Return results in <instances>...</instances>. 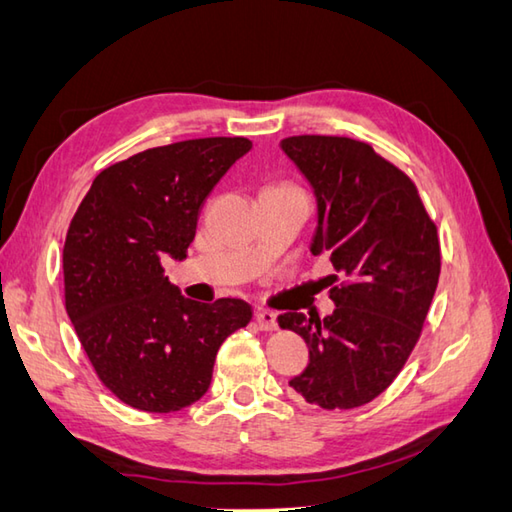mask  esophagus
<instances>
[{"label": "esophagus", "mask_w": 512, "mask_h": 512, "mask_svg": "<svg viewBox=\"0 0 512 512\" xmlns=\"http://www.w3.org/2000/svg\"><path fill=\"white\" fill-rule=\"evenodd\" d=\"M255 320L262 331H275L277 329V315L273 311H257Z\"/></svg>", "instance_id": "obj_1"}]
</instances>
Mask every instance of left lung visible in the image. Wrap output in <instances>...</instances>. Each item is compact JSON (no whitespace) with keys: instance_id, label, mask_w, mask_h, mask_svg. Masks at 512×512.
<instances>
[{"instance_id":"left-lung-1","label":"left lung","mask_w":512,"mask_h":512,"mask_svg":"<svg viewBox=\"0 0 512 512\" xmlns=\"http://www.w3.org/2000/svg\"><path fill=\"white\" fill-rule=\"evenodd\" d=\"M280 147L318 201L311 253L327 255L331 284L340 280L324 320L277 318L309 345V365L288 385L311 405L353 410L383 394L416 347L439 284V235L410 176L371 145L291 136Z\"/></svg>"}]
</instances>
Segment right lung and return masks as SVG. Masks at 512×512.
<instances>
[{
	"mask_svg": "<svg viewBox=\"0 0 512 512\" xmlns=\"http://www.w3.org/2000/svg\"><path fill=\"white\" fill-rule=\"evenodd\" d=\"M248 138H194L102 170L71 219L62 250L64 304L111 394L143 412H179L208 392L217 351L253 309L183 297L163 259H185L203 201Z\"/></svg>",
	"mask_w": 512,
	"mask_h": 512,
	"instance_id": "1",
	"label": "right lung"
}]
</instances>
